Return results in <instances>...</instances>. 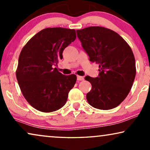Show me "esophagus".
I'll use <instances>...</instances> for the list:
<instances>
[{
    "label": "esophagus",
    "instance_id": "34e87169",
    "mask_svg": "<svg viewBox=\"0 0 150 150\" xmlns=\"http://www.w3.org/2000/svg\"><path fill=\"white\" fill-rule=\"evenodd\" d=\"M77 80L78 81H83L84 77L81 76H77Z\"/></svg>",
    "mask_w": 150,
    "mask_h": 150
}]
</instances>
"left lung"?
Returning <instances> with one entry per match:
<instances>
[{"label":"left lung","mask_w":150,"mask_h":150,"mask_svg":"<svg viewBox=\"0 0 150 150\" xmlns=\"http://www.w3.org/2000/svg\"><path fill=\"white\" fill-rule=\"evenodd\" d=\"M76 33L89 61L99 64L98 77L85 78L92 87L87 94L88 103L100 110L117 107L128 95L136 76L132 49L109 28L89 26Z\"/></svg>","instance_id":"1"}]
</instances>
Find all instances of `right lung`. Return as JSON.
Returning <instances> with one entry per match:
<instances>
[{
  "label": "right lung",
  "instance_id": "add662e5",
  "mask_svg": "<svg viewBox=\"0 0 150 150\" xmlns=\"http://www.w3.org/2000/svg\"><path fill=\"white\" fill-rule=\"evenodd\" d=\"M76 38L74 29L46 28L35 35L21 50L16 78L24 98L38 110L56 111L66 103L77 77L63 75L53 65L63 59V50Z\"/></svg>",
  "mask_w": 150,
  "mask_h": 150
}]
</instances>
